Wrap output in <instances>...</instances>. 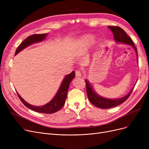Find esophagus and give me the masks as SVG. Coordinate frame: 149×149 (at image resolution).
Segmentation results:
<instances>
[{
    "label": "esophagus",
    "instance_id": "obj_1",
    "mask_svg": "<svg viewBox=\"0 0 149 149\" xmlns=\"http://www.w3.org/2000/svg\"><path fill=\"white\" fill-rule=\"evenodd\" d=\"M75 75L77 77H81V71L80 70H75Z\"/></svg>",
    "mask_w": 149,
    "mask_h": 149
}]
</instances>
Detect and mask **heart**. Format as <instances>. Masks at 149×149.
Segmentation results:
<instances>
[{"label": "heart", "mask_w": 149, "mask_h": 149, "mask_svg": "<svg viewBox=\"0 0 149 149\" xmlns=\"http://www.w3.org/2000/svg\"><path fill=\"white\" fill-rule=\"evenodd\" d=\"M90 43H90L89 41V42H86V43H83V46H82V48H81V50H84Z\"/></svg>", "instance_id": "1"}]
</instances>
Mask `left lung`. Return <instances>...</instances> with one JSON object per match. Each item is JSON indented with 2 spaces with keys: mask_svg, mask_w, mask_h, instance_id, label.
<instances>
[{
  "mask_svg": "<svg viewBox=\"0 0 149 149\" xmlns=\"http://www.w3.org/2000/svg\"><path fill=\"white\" fill-rule=\"evenodd\" d=\"M108 28L112 31V32L113 34V38L116 42L123 43L132 46V47L135 49L137 54V57H138L137 49L134 43V42H133L132 38L129 36H128L126 33L125 32L122 28L118 26H108ZM85 83L86 88L87 92V95L88 97L89 101H91L92 104H93L96 107H98L101 109L112 108L122 104L129 97L132 92L133 91V89H132L127 95L121 98L113 100L107 99L98 95L97 93L93 91V90L91 86V84L87 81V80H85Z\"/></svg>",
  "mask_w": 149,
  "mask_h": 149,
  "instance_id": "8db88e82",
  "label": "left lung"
}]
</instances>
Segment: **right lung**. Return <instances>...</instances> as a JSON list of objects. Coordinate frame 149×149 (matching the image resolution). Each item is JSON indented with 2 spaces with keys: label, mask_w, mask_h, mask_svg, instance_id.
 <instances>
[{
  "label": "right lung",
  "mask_w": 149,
  "mask_h": 149,
  "mask_svg": "<svg viewBox=\"0 0 149 149\" xmlns=\"http://www.w3.org/2000/svg\"><path fill=\"white\" fill-rule=\"evenodd\" d=\"M47 34H34L28 37L25 40H23L20 45L18 46V48L15 51V54H18L20 51L23 49H24L28 46L33 44L35 42H38L42 41L45 38ZM75 77V72L72 71L71 73L67 75L65 79L63 81L60 88L58 91L57 94L54 97V98L50 101L49 103H47L46 104L43 106H34L28 104L26 101L23 100L21 97L17 93V95L20 100H21L23 104H24L28 108L31 109L35 112L42 113H53L57 112L60 109L64 106L65 100L67 97L68 91L69 87V84L70 81L72 80Z\"/></svg>",
  "instance_id": "obj_1"
}]
</instances>
